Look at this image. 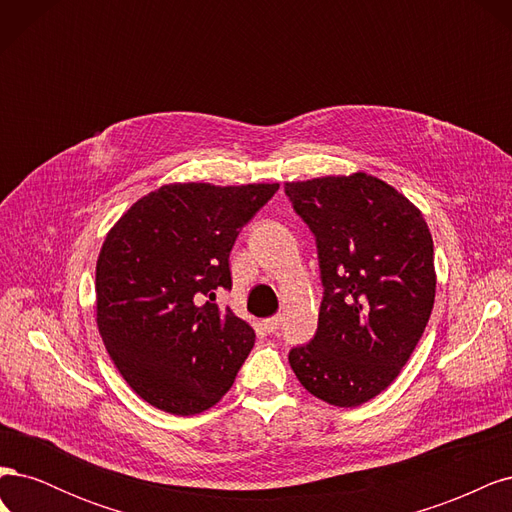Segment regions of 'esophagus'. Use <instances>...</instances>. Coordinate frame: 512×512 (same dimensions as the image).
Wrapping results in <instances>:
<instances>
[{
  "label": "esophagus",
  "instance_id": "34e87169",
  "mask_svg": "<svg viewBox=\"0 0 512 512\" xmlns=\"http://www.w3.org/2000/svg\"><path fill=\"white\" fill-rule=\"evenodd\" d=\"M280 327H282V316H271V318L265 320V329L269 333H275Z\"/></svg>",
  "mask_w": 512,
  "mask_h": 512
}]
</instances>
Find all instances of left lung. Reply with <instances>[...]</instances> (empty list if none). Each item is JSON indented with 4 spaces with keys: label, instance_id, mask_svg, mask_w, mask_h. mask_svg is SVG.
I'll use <instances>...</instances> for the list:
<instances>
[{
    "label": "left lung",
    "instance_id": "obj_1",
    "mask_svg": "<svg viewBox=\"0 0 512 512\" xmlns=\"http://www.w3.org/2000/svg\"><path fill=\"white\" fill-rule=\"evenodd\" d=\"M284 192L316 239L322 282L316 335L290 350V367L327 404L361 406L399 376L427 327L431 232L406 196L365 173Z\"/></svg>",
    "mask_w": 512,
    "mask_h": 512
}]
</instances>
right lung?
<instances>
[{
    "label": "right lung",
    "instance_id": "right-lung-1",
    "mask_svg": "<svg viewBox=\"0 0 512 512\" xmlns=\"http://www.w3.org/2000/svg\"><path fill=\"white\" fill-rule=\"evenodd\" d=\"M280 183H173L108 232L96 267L98 329L138 397L198 414L226 395L254 348L250 324L215 303L230 290V250Z\"/></svg>",
    "mask_w": 512,
    "mask_h": 512
}]
</instances>
